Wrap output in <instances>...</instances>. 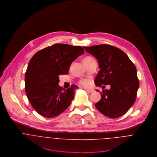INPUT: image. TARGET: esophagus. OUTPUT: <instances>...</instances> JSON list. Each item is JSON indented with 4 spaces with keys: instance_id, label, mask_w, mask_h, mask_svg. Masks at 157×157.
<instances>
[{
    "instance_id": "1",
    "label": "esophagus",
    "mask_w": 157,
    "mask_h": 157,
    "mask_svg": "<svg viewBox=\"0 0 157 157\" xmlns=\"http://www.w3.org/2000/svg\"><path fill=\"white\" fill-rule=\"evenodd\" d=\"M84 90H85L88 93H93L94 91L93 89H90V88H85Z\"/></svg>"
}]
</instances>
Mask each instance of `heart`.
<instances>
[{"mask_svg": "<svg viewBox=\"0 0 157 157\" xmlns=\"http://www.w3.org/2000/svg\"><path fill=\"white\" fill-rule=\"evenodd\" d=\"M91 59H93V58L91 56H87V57H85L83 59V62H85V61H90V60H91ZM80 83L82 85H88L89 83V80H86V79H83V80H80Z\"/></svg>", "mask_w": 157, "mask_h": 157, "instance_id": "1", "label": "heart"}]
</instances>
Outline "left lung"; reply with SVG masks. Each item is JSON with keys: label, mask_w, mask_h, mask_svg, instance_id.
<instances>
[{"label": "left lung", "mask_w": 157, "mask_h": 157, "mask_svg": "<svg viewBox=\"0 0 157 157\" xmlns=\"http://www.w3.org/2000/svg\"><path fill=\"white\" fill-rule=\"evenodd\" d=\"M83 48L99 63L100 71L96 77L95 85H110V90H102L101 100L95 107L112 118L123 115L135 102L139 85L134 64L124 52L110 45Z\"/></svg>", "instance_id": "left-lung-1"}]
</instances>
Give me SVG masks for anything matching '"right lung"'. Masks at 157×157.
Listing matches in <instances>:
<instances>
[{
    "instance_id": "obj_1",
    "label": "right lung",
    "mask_w": 157,
    "mask_h": 157,
    "mask_svg": "<svg viewBox=\"0 0 157 157\" xmlns=\"http://www.w3.org/2000/svg\"><path fill=\"white\" fill-rule=\"evenodd\" d=\"M82 47L56 44L37 52L30 60L25 75V91L29 101L40 115L55 117L63 112L74 98L75 85L65 90L59 86V76L66 75Z\"/></svg>"
}]
</instances>
